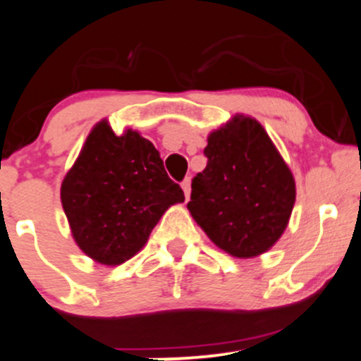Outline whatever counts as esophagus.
I'll return each mask as SVG.
<instances>
[{"label":"esophagus","mask_w":361,"mask_h":361,"mask_svg":"<svg viewBox=\"0 0 361 361\" xmlns=\"http://www.w3.org/2000/svg\"><path fill=\"white\" fill-rule=\"evenodd\" d=\"M180 185H182V191H184L185 195V200H188L189 195H191V179H184Z\"/></svg>","instance_id":"obj_1"}]
</instances>
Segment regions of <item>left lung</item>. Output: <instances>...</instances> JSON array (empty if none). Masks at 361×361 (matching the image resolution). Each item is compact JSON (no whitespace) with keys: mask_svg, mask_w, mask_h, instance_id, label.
Returning a JSON list of instances; mask_svg holds the SVG:
<instances>
[{"mask_svg":"<svg viewBox=\"0 0 361 361\" xmlns=\"http://www.w3.org/2000/svg\"><path fill=\"white\" fill-rule=\"evenodd\" d=\"M207 166L192 179L188 210L235 258L269 251L290 223L297 188L290 166L255 117L237 114L207 137Z\"/></svg>","mask_w":361,"mask_h":361,"instance_id":"left-lung-1","label":"left lung"}]
</instances>
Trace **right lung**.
<instances>
[{
    "instance_id": "1",
    "label": "right lung",
    "mask_w": 361,
    "mask_h": 361,
    "mask_svg": "<svg viewBox=\"0 0 361 361\" xmlns=\"http://www.w3.org/2000/svg\"><path fill=\"white\" fill-rule=\"evenodd\" d=\"M182 202L154 145L135 130L116 135L106 119L94 124L61 184L75 244L106 267L133 258L163 214Z\"/></svg>"
}]
</instances>
